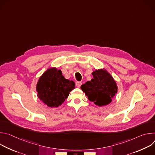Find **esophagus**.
Instances as JSON below:
<instances>
[{
    "mask_svg": "<svg viewBox=\"0 0 155 155\" xmlns=\"http://www.w3.org/2000/svg\"><path fill=\"white\" fill-rule=\"evenodd\" d=\"M81 84H82L81 82H77V83H76V86H77V87H80L81 86Z\"/></svg>",
    "mask_w": 155,
    "mask_h": 155,
    "instance_id": "obj_1",
    "label": "esophagus"
}]
</instances>
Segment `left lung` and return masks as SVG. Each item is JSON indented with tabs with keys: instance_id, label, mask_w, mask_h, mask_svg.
<instances>
[{
	"instance_id": "obj_1",
	"label": "left lung",
	"mask_w": 155,
	"mask_h": 155,
	"mask_svg": "<svg viewBox=\"0 0 155 155\" xmlns=\"http://www.w3.org/2000/svg\"><path fill=\"white\" fill-rule=\"evenodd\" d=\"M93 78L81 86V89L90 101L99 107L112 101L117 92V84L106 69H99L92 72Z\"/></svg>"
}]
</instances>
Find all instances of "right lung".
I'll return each instance as SVG.
<instances>
[{
  "mask_svg": "<svg viewBox=\"0 0 155 155\" xmlns=\"http://www.w3.org/2000/svg\"><path fill=\"white\" fill-rule=\"evenodd\" d=\"M75 87L74 81L65 79L61 70L48 68L39 78L36 91L38 98L51 108L61 105Z\"/></svg>",
  "mask_w": 155,
  "mask_h": 155,
  "instance_id": "obj_1",
  "label": "right lung"
}]
</instances>
